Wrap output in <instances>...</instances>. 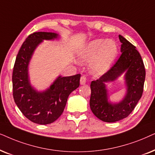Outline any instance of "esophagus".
Here are the masks:
<instances>
[{
	"label": "esophagus",
	"instance_id": "obj_1",
	"mask_svg": "<svg viewBox=\"0 0 155 155\" xmlns=\"http://www.w3.org/2000/svg\"><path fill=\"white\" fill-rule=\"evenodd\" d=\"M86 78L85 76H82L81 77V79H80V84H81V85H84V84H86Z\"/></svg>",
	"mask_w": 155,
	"mask_h": 155
}]
</instances>
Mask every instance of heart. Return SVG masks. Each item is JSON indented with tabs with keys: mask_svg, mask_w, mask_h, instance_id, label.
I'll use <instances>...</instances> for the list:
<instances>
[{
	"mask_svg": "<svg viewBox=\"0 0 155 155\" xmlns=\"http://www.w3.org/2000/svg\"><path fill=\"white\" fill-rule=\"evenodd\" d=\"M118 53V47L112 40L96 39L91 41L78 53L81 63L91 62L90 70L94 75H102L108 71Z\"/></svg>",
	"mask_w": 155,
	"mask_h": 155,
	"instance_id": "1",
	"label": "heart"
}]
</instances>
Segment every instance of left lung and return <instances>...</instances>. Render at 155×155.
<instances>
[{"instance_id": "8db88e82", "label": "left lung", "mask_w": 155, "mask_h": 155, "mask_svg": "<svg viewBox=\"0 0 155 155\" xmlns=\"http://www.w3.org/2000/svg\"><path fill=\"white\" fill-rule=\"evenodd\" d=\"M121 54L113 67L96 81L91 83L90 108L101 120L114 123L128 116L141 98L145 79L143 61L135 47L120 35ZM127 86V94L120 102L108 101L105 84L114 81L122 74Z\"/></svg>"}]
</instances>
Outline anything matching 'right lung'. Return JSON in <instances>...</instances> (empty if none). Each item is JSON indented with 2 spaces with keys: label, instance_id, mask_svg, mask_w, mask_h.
Returning a JSON list of instances; mask_svg holds the SVG:
<instances>
[{
  "label": "right lung",
  "instance_id": "1",
  "mask_svg": "<svg viewBox=\"0 0 155 155\" xmlns=\"http://www.w3.org/2000/svg\"><path fill=\"white\" fill-rule=\"evenodd\" d=\"M54 32H38L29 35L22 45L13 67V98L22 114L30 121L40 125L54 122L62 114L71 93L79 86L81 74L59 76L52 84L43 91L32 86L28 66L34 51L43 40L57 39Z\"/></svg>",
  "mask_w": 155,
  "mask_h": 155
}]
</instances>
